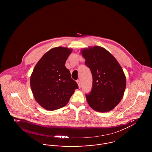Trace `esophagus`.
<instances>
[{"label": "esophagus", "mask_w": 152, "mask_h": 152, "mask_svg": "<svg viewBox=\"0 0 152 152\" xmlns=\"http://www.w3.org/2000/svg\"><path fill=\"white\" fill-rule=\"evenodd\" d=\"M76 82H77V84H78V86H79V88H80V87H81V84H80V81L79 80H77V81H76Z\"/></svg>", "instance_id": "1"}]
</instances>
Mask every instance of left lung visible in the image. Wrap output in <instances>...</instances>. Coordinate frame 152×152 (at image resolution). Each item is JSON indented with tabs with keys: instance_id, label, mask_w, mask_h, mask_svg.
Masks as SVG:
<instances>
[{
	"instance_id": "1",
	"label": "left lung",
	"mask_w": 152,
	"mask_h": 152,
	"mask_svg": "<svg viewBox=\"0 0 152 152\" xmlns=\"http://www.w3.org/2000/svg\"><path fill=\"white\" fill-rule=\"evenodd\" d=\"M92 73V87L86 94L89 106L95 110H111L120 102L126 87V77L121 66L105 48L94 46L81 51Z\"/></svg>"
}]
</instances>
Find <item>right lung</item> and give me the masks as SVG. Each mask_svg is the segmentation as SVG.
I'll return each mask as SVG.
<instances>
[{
    "label": "right lung",
    "instance_id": "1",
    "mask_svg": "<svg viewBox=\"0 0 152 152\" xmlns=\"http://www.w3.org/2000/svg\"><path fill=\"white\" fill-rule=\"evenodd\" d=\"M72 50L58 47L48 51L35 65L30 85L36 101L44 109L54 110L65 106L78 89L66 68Z\"/></svg>",
    "mask_w": 152,
    "mask_h": 152
}]
</instances>
